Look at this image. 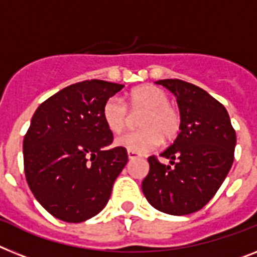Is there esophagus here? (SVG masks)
Listing matches in <instances>:
<instances>
[{
    "instance_id": "34e87169",
    "label": "esophagus",
    "mask_w": 257,
    "mask_h": 257,
    "mask_svg": "<svg viewBox=\"0 0 257 257\" xmlns=\"http://www.w3.org/2000/svg\"><path fill=\"white\" fill-rule=\"evenodd\" d=\"M127 155H128V160H135V159L141 158V155H138L135 154V152H131V151L127 152Z\"/></svg>"
}]
</instances>
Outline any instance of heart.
I'll use <instances>...</instances> for the list:
<instances>
[{
  "label": "heart",
  "instance_id": "b5f03b06",
  "mask_svg": "<svg viewBox=\"0 0 257 257\" xmlns=\"http://www.w3.org/2000/svg\"><path fill=\"white\" fill-rule=\"evenodd\" d=\"M128 106L134 111L143 110L139 119L142 130L131 131L115 139V146L135 154H144L156 148L162 139L173 141L181 128V116L169 105L168 94L154 85L133 89L128 94ZM128 111L119 98L110 97L102 107V119L111 133L118 134L126 127Z\"/></svg>",
  "mask_w": 257,
  "mask_h": 257
}]
</instances>
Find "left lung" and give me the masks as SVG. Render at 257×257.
Here are the masks:
<instances>
[{
	"label": "left lung",
	"instance_id": "8db88e82",
	"mask_svg": "<svg viewBox=\"0 0 257 257\" xmlns=\"http://www.w3.org/2000/svg\"><path fill=\"white\" fill-rule=\"evenodd\" d=\"M156 84L176 95L181 128L160 154L169 165L148 158L150 172L142 190L159 211L186 215L202 209L224 181L234 162L236 134L226 107L203 89L177 78Z\"/></svg>",
	"mask_w": 257,
	"mask_h": 257
}]
</instances>
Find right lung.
I'll use <instances>...</instances> for the list:
<instances>
[{
  "mask_svg": "<svg viewBox=\"0 0 257 257\" xmlns=\"http://www.w3.org/2000/svg\"><path fill=\"white\" fill-rule=\"evenodd\" d=\"M124 85L86 80L61 89L34 113L23 139L27 184L55 218L80 223L106 206L127 164V151L109 150L113 133L103 103Z\"/></svg>",
  "mask_w": 257,
  "mask_h": 257,
  "instance_id": "right-lung-1",
  "label": "right lung"
}]
</instances>
